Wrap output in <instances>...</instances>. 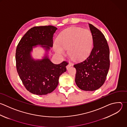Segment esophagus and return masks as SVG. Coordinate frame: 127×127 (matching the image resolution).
I'll use <instances>...</instances> for the list:
<instances>
[{"label": "esophagus", "mask_w": 127, "mask_h": 127, "mask_svg": "<svg viewBox=\"0 0 127 127\" xmlns=\"http://www.w3.org/2000/svg\"><path fill=\"white\" fill-rule=\"evenodd\" d=\"M71 66H72V64H71V63H69V64L66 66V68H67V69L68 70Z\"/></svg>", "instance_id": "1"}]
</instances>
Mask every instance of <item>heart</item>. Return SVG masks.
Masks as SVG:
<instances>
[{"label": "heart", "instance_id": "b5f03b06", "mask_svg": "<svg viewBox=\"0 0 127 127\" xmlns=\"http://www.w3.org/2000/svg\"><path fill=\"white\" fill-rule=\"evenodd\" d=\"M93 44V36L89 30L73 27L63 30L59 34L53 48L60 55L65 54V49H68V54L73 60L81 61L89 56Z\"/></svg>", "mask_w": 127, "mask_h": 127}]
</instances>
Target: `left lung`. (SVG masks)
I'll list each match as a JSON object with an SVG mask.
<instances>
[{"instance_id": "left-lung-1", "label": "left lung", "mask_w": 127, "mask_h": 127, "mask_svg": "<svg viewBox=\"0 0 127 127\" xmlns=\"http://www.w3.org/2000/svg\"><path fill=\"white\" fill-rule=\"evenodd\" d=\"M93 38V48L85 60L74 65L76 69L75 82L84 91H93L104 84L110 68V50L104 34L89 24Z\"/></svg>"}]
</instances>
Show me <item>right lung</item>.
<instances>
[{"label":"right lung","mask_w":127,"mask_h":127,"mask_svg":"<svg viewBox=\"0 0 127 127\" xmlns=\"http://www.w3.org/2000/svg\"><path fill=\"white\" fill-rule=\"evenodd\" d=\"M57 28L53 26H35L22 37L17 46L15 59L17 73L26 89L30 93L44 95L57 87L60 76L66 71L68 63H53L45 55L43 59L34 60L31 52L33 46L42 45L47 52L53 46V37Z\"/></svg>","instance_id":"right-lung-1"}]
</instances>
